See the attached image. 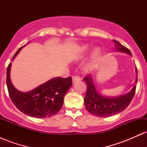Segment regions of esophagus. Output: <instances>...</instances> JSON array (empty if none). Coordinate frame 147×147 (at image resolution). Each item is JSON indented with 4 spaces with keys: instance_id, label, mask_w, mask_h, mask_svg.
<instances>
[{
    "instance_id": "esophagus-1",
    "label": "esophagus",
    "mask_w": 147,
    "mask_h": 147,
    "mask_svg": "<svg viewBox=\"0 0 147 147\" xmlns=\"http://www.w3.org/2000/svg\"><path fill=\"white\" fill-rule=\"evenodd\" d=\"M80 80V77L79 76H73L72 77V82H76Z\"/></svg>"
}]
</instances>
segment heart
Listing matches in <instances>:
<instances>
[{
    "instance_id": "1",
    "label": "heart",
    "mask_w": 147,
    "mask_h": 147,
    "mask_svg": "<svg viewBox=\"0 0 147 147\" xmlns=\"http://www.w3.org/2000/svg\"><path fill=\"white\" fill-rule=\"evenodd\" d=\"M90 50V46L88 45H84L83 46H82L80 48V50H79V52L77 55L76 56V59H81L82 58L85 56L86 54H87V52L89 51ZM100 52H101V50L99 48H96L95 50H93L92 53V56H91V61L88 63L86 65H85L84 67V70L85 71H90L92 67V61H95L97 57H99V55H100Z\"/></svg>"
}]
</instances>
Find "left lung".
Wrapping results in <instances>:
<instances>
[{
    "label": "left lung",
    "instance_id": "obj_1",
    "mask_svg": "<svg viewBox=\"0 0 147 147\" xmlns=\"http://www.w3.org/2000/svg\"><path fill=\"white\" fill-rule=\"evenodd\" d=\"M115 51L124 52L131 55V52L128 48L119 43L113 40ZM136 83L138 82V70L136 68ZM87 86V90L84 97V104L86 109L90 113L100 117H106L122 112L127 108L133 98L136 92V85L127 94L119 97H105L99 93L94 85L91 75H88L84 79Z\"/></svg>",
    "mask_w": 147,
    "mask_h": 147
}]
</instances>
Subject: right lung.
Here are the masks:
<instances>
[{
  "label": "right lung",
  "mask_w": 147,
  "mask_h": 147,
  "mask_svg": "<svg viewBox=\"0 0 147 147\" xmlns=\"http://www.w3.org/2000/svg\"><path fill=\"white\" fill-rule=\"evenodd\" d=\"M23 47L17 50L12 60ZM11 65L10 63L7 69V86L10 98L18 110L27 115L37 118L49 117L61 110L64 97L72 86L71 77H55L31 91L23 92L15 88L11 84Z\"/></svg>",
  "instance_id": "obj_1"
}]
</instances>
